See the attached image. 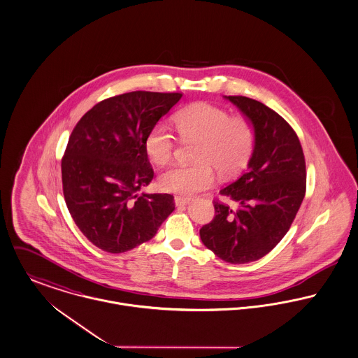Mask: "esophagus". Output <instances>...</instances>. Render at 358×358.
I'll return each mask as SVG.
<instances>
[{
	"instance_id": "34e87169",
	"label": "esophagus",
	"mask_w": 358,
	"mask_h": 358,
	"mask_svg": "<svg viewBox=\"0 0 358 358\" xmlns=\"http://www.w3.org/2000/svg\"><path fill=\"white\" fill-rule=\"evenodd\" d=\"M189 201H191V199H188V197H182V196H176L174 197L176 206H187V204H189Z\"/></svg>"
}]
</instances>
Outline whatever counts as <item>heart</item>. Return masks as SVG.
I'll return each instance as SVG.
<instances>
[{
  "label": "heart",
  "instance_id": "obj_1",
  "mask_svg": "<svg viewBox=\"0 0 358 358\" xmlns=\"http://www.w3.org/2000/svg\"><path fill=\"white\" fill-rule=\"evenodd\" d=\"M176 131L185 143H197L193 161L197 165L174 166L161 176L166 192L191 196L208 189L215 182L213 168L220 176H233L247 165L253 145L255 129L245 115L210 105L194 103L173 118ZM144 150L152 164H169L174 154V138L165 125L152 127L144 138Z\"/></svg>",
  "mask_w": 358,
  "mask_h": 358
}]
</instances>
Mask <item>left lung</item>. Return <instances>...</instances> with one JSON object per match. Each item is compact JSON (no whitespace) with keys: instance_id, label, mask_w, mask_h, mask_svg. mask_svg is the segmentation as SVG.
Wrapping results in <instances>:
<instances>
[{"instance_id":"left-lung-1","label":"left lung","mask_w":358,"mask_h":358,"mask_svg":"<svg viewBox=\"0 0 358 358\" xmlns=\"http://www.w3.org/2000/svg\"><path fill=\"white\" fill-rule=\"evenodd\" d=\"M255 129L247 170L220 193L236 203L214 201L215 218L200 229L203 244L220 259L244 264L266 256L285 237L306 187L300 140L274 110L247 96H224Z\"/></svg>"}]
</instances>
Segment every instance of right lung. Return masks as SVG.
I'll list each match as a JSON object with an SVG mask.
<instances>
[{"label":"right lung","instance_id":"add662e5","mask_svg":"<svg viewBox=\"0 0 358 358\" xmlns=\"http://www.w3.org/2000/svg\"><path fill=\"white\" fill-rule=\"evenodd\" d=\"M178 92L134 91L96 103L76 124L62 162L66 207L83 234L105 252L151 240L174 211L169 193H143L154 170L148 131L181 99Z\"/></svg>","mask_w":358,"mask_h":358}]
</instances>
